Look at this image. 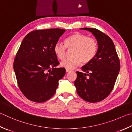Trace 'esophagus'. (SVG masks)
I'll use <instances>...</instances> for the list:
<instances>
[{
  "label": "esophagus",
  "instance_id": "esophagus-1",
  "mask_svg": "<svg viewBox=\"0 0 132 132\" xmlns=\"http://www.w3.org/2000/svg\"><path fill=\"white\" fill-rule=\"evenodd\" d=\"M66 71L67 73H69V72H70V71L71 70H68V69H66Z\"/></svg>",
  "mask_w": 132,
  "mask_h": 132
}]
</instances>
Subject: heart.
<instances>
[{
    "mask_svg": "<svg viewBox=\"0 0 132 132\" xmlns=\"http://www.w3.org/2000/svg\"><path fill=\"white\" fill-rule=\"evenodd\" d=\"M73 48L71 51L73 56L66 59L61 63V66L68 70L75 69L81 62L89 63L94 58L97 50V43L95 39L89 38L82 33H74L66 38L64 45L57 43L54 45V51L57 58L63 60L66 57V48Z\"/></svg>",
    "mask_w": 132,
    "mask_h": 132,
    "instance_id": "1",
    "label": "heart"
}]
</instances>
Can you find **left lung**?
Returning a JSON list of instances; mask_svg holds the SVG:
<instances>
[{
  "instance_id": "8db88e82",
  "label": "left lung",
  "mask_w": 132,
  "mask_h": 132,
  "mask_svg": "<svg viewBox=\"0 0 132 132\" xmlns=\"http://www.w3.org/2000/svg\"><path fill=\"white\" fill-rule=\"evenodd\" d=\"M80 29L92 33L98 48L94 58L82 67L85 73L76 72L77 77L74 85L82 99L90 103L98 102L107 97L113 89L120 70V62L114 43L107 35L95 28Z\"/></svg>"
}]
</instances>
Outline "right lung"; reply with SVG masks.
I'll return each instance as SVG.
<instances>
[{"label":"right lung","instance_id":"obj_1","mask_svg":"<svg viewBox=\"0 0 132 132\" xmlns=\"http://www.w3.org/2000/svg\"><path fill=\"white\" fill-rule=\"evenodd\" d=\"M66 30L49 29L32 31L21 43L14 62L20 89L31 101L42 103L55 93L59 80L66 73L54 51L55 44Z\"/></svg>","mask_w":132,"mask_h":132}]
</instances>
